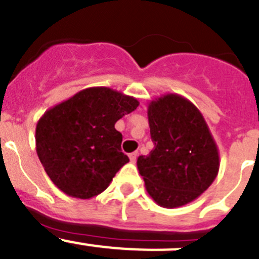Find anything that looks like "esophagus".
<instances>
[{"label":"esophagus","instance_id":"esophagus-1","mask_svg":"<svg viewBox=\"0 0 259 259\" xmlns=\"http://www.w3.org/2000/svg\"><path fill=\"white\" fill-rule=\"evenodd\" d=\"M137 155H139V153H137V152H134V153H131V154H130V161H131L132 163H135V162H136Z\"/></svg>","mask_w":259,"mask_h":259}]
</instances>
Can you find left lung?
Returning a JSON list of instances; mask_svg holds the SVG:
<instances>
[{
    "instance_id": "obj_1",
    "label": "left lung",
    "mask_w": 259,
    "mask_h": 259,
    "mask_svg": "<svg viewBox=\"0 0 259 259\" xmlns=\"http://www.w3.org/2000/svg\"><path fill=\"white\" fill-rule=\"evenodd\" d=\"M148 120L154 149L137 158L146 192L162 207L184 206L218 175V146L197 106L178 93L150 101Z\"/></svg>"
}]
</instances>
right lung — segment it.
<instances>
[{"label":"right lung","instance_id":"obj_1","mask_svg":"<svg viewBox=\"0 0 259 259\" xmlns=\"http://www.w3.org/2000/svg\"><path fill=\"white\" fill-rule=\"evenodd\" d=\"M140 102L107 87H91L50 107L36 124V152L57 188L88 200L105 191L127 162L115 123Z\"/></svg>","mask_w":259,"mask_h":259}]
</instances>
